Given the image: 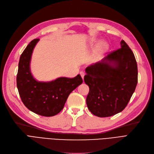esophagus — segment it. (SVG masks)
<instances>
[{"label": "esophagus", "instance_id": "esophagus-1", "mask_svg": "<svg viewBox=\"0 0 154 154\" xmlns=\"http://www.w3.org/2000/svg\"><path fill=\"white\" fill-rule=\"evenodd\" d=\"M80 75H81V76H82V78L83 79L84 78V76H85V72H83V71H82V72H80Z\"/></svg>", "mask_w": 154, "mask_h": 154}]
</instances>
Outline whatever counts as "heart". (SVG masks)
Here are the masks:
<instances>
[{"instance_id":"1","label":"heart","mask_w":154,"mask_h":154,"mask_svg":"<svg viewBox=\"0 0 154 154\" xmlns=\"http://www.w3.org/2000/svg\"><path fill=\"white\" fill-rule=\"evenodd\" d=\"M95 42V40L93 41V42ZM108 48H109V46H108L107 43L101 42L100 44L97 47V48L96 49V51L94 55L93 59H92L93 62H96V61L99 60L102 57L103 54L106 51H107Z\"/></svg>"}]
</instances>
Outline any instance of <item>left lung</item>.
I'll return each mask as SVG.
<instances>
[{
    "mask_svg": "<svg viewBox=\"0 0 154 154\" xmlns=\"http://www.w3.org/2000/svg\"><path fill=\"white\" fill-rule=\"evenodd\" d=\"M100 62L88 66L84 81L90 88L87 105L100 118L118 114L128 105L138 83V67L134 54L126 43Z\"/></svg>",
    "mask_w": 154,
    "mask_h": 154,
    "instance_id": "8db88e82",
    "label": "left lung"
}]
</instances>
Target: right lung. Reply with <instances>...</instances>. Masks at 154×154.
<instances>
[{
	"mask_svg": "<svg viewBox=\"0 0 154 154\" xmlns=\"http://www.w3.org/2000/svg\"><path fill=\"white\" fill-rule=\"evenodd\" d=\"M38 41L39 39L33 40L21 55L17 88L23 103L29 110L42 116L51 117L62 110L67 97L83 83V79L78 75L73 78L60 77L48 82L36 81L30 71V60Z\"/></svg>",
	"mask_w": 154,
	"mask_h": 154,
	"instance_id": "obj_1",
	"label": "right lung"
}]
</instances>
